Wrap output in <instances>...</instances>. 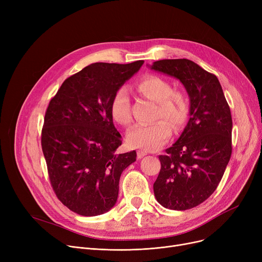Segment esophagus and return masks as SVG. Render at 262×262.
Returning a JSON list of instances; mask_svg holds the SVG:
<instances>
[{
    "label": "esophagus",
    "instance_id": "obj_1",
    "mask_svg": "<svg viewBox=\"0 0 262 262\" xmlns=\"http://www.w3.org/2000/svg\"><path fill=\"white\" fill-rule=\"evenodd\" d=\"M145 155H147V152H145V150H138V152H137V157H138L139 159Z\"/></svg>",
    "mask_w": 262,
    "mask_h": 262
}]
</instances>
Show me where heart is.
Masks as SVG:
<instances>
[{"mask_svg": "<svg viewBox=\"0 0 262 262\" xmlns=\"http://www.w3.org/2000/svg\"><path fill=\"white\" fill-rule=\"evenodd\" d=\"M138 90L146 99L157 104L154 119L163 118L152 124H138L130 128L126 135L129 146L144 150H154L167 142L171 135L170 123L174 130L180 129L186 123L190 113V102L185 91L173 89L171 82L158 75H147L138 84ZM113 119L127 126L132 123L130 98L126 87H120L115 92L110 103ZM169 123L168 124L166 122Z\"/></svg>", "mask_w": 262, "mask_h": 262, "instance_id": "1", "label": "heart"}]
</instances>
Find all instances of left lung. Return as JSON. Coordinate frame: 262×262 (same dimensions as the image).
Segmentation results:
<instances>
[{
	"label": "left lung",
	"mask_w": 262,
	"mask_h": 262,
	"mask_svg": "<svg viewBox=\"0 0 262 262\" xmlns=\"http://www.w3.org/2000/svg\"><path fill=\"white\" fill-rule=\"evenodd\" d=\"M150 69L180 79L190 99V119L180 138L160 155L154 194L163 207L187 210L207 200L231 156L232 120L217 77L189 59H162Z\"/></svg>",
	"instance_id": "obj_1"
}]
</instances>
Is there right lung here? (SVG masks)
Returning <instances> with one entry per match:
<instances>
[{"mask_svg":"<svg viewBox=\"0 0 262 262\" xmlns=\"http://www.w3.org/2000/svg\"><path fill=\"white\" fill-rule=\"evenodd\" d=\"M143 62L87 66L68 77L50 101L41 133L49 178L58 200L77 214L112 209L121 174L136 161V150L116 153L122 141L110 103Z\"/></svg>","mask_w":262,"mask_h":262,"instance_id":"obj_1","label":"right lung"}]
</instances>
